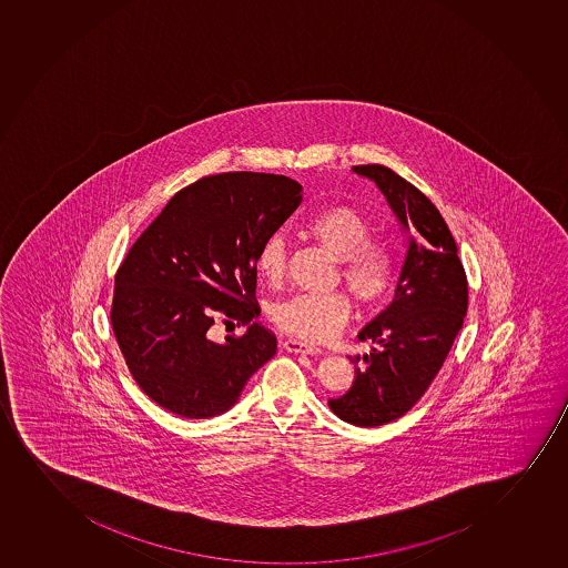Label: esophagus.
Returning a JSON list of instances; mask_svg holds the SVG:
<instances>
[{"instance_id":"obj_1","label":"esophagus","mask_w":568,"mask_h":568,"mask_svg":"<svg viewBox=\"0 0 568 568\" xmlns=\"http://www.w3.org/2000/svg\"><path fill=\"white\" fill-rule=\"evenodd\" d=\"M283 348L288 351V353H302V354H318L321 353V348L317 345H312V343L300 342V339H294V337H288L283 342Z\"/></svg>"}]
</instances>
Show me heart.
Wrapping results in <instances>:
<instances>
[{
	"label": "heart",
	"instance_id": "b5f03b06",
	"mask_svg": "<svg viewBox=\"0 0 568 568\" xmlns=\"http://www.w3.org/2000/svg\"><path fill=\"white\" fill-rule=\"evenodd\" d=\"M304 232L339 261V274L364 305H375L392 293L399 274L396 251L372 242L366 217L347 206L321 207L304 223ZM287 264V242L274 232L256 251L255 268L266 283H280ZM351 302L343 293L294 294L274 305L272 318L281 329L305 342H326L347 323Z\"/></svg>",
	"mask_w": 568,
	"mask_h": 568
}]
</instances>
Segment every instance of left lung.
<instances>
[{"label":"left lung","mask_w":568,"mask_h":568,"mask_svg":"<svg viewBox=\"0 0 568 568\" xmlns=\"http://www.w3.org/2000/svg\"><path fill=\"white\" fill-rule=\"evenodd\" d=\"M385 195L405 234V258L396 296L385 312L358 332L372 345L354 354V383L328 399L342 420L385 426L413 409L429 388L467 313V277L439 210L415 185L383 165L353 166Z\"/></svg>","instance_id":"obj_1"}]
</instances>
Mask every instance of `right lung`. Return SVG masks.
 <instances>
[{
	"label": "right lung",
	"mask_w": 568,
	"mask_h": 568,
	"mask_svg": "<svg viewBox=\"0 0 568 568\" xmlns=\"http://www.w3.org/2000/svg\"><path fill=\"white\" fill-rule=\"evenodd\" d=\"M302 202L287 176L223 172L172 196L118 270L112 328L129 372L159 407L212 418L239 403L251 375L275 354L253 304L256 251ZM215 317L248 326L223 344Z\"/></svg>",
	"instance_id": "obj_1"
}]
</instances>
